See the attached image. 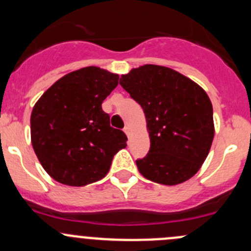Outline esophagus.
Segmentation results:
<instances>
[{
    "mask_svg": "<svg viewBox=\"0 0 251 251\" xmlns=\"http://www.w3.org/2000/svg\"><path fill=\"white\" fill-rule=\"evenodd\" d=\"M124 132H125L127 136H130V133H131L130 126H125V128H124Z\"/></svg>",
    "mask_w": 251,
    "mask_h": 251,
    "instance_id": "1",
    "label": "esophagus"
}]
</instances>
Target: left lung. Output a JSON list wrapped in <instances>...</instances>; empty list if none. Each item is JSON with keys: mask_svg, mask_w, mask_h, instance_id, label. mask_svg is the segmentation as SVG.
Wrapping results in <instances>:
<instances>
[{"mask_svg": "<svg viewBox=\"0 0 251 251\" xmlns=\"http://www.w3.org/2000/svg\"><path fill=\"white\" fill-rule=\"evenodd\" d=\"M120 85L146 115L151 148L136 160L142 176L165 186L193 177L214 140L212 104L206 92L176 70L154 64L121 75Z\"/></svg>", "mask_w": 251, "mask_h": 251, "instance_id": "left-lung-1", "label": "left lung"}]
</instances>
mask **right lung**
<instances>
[{"label":"right lung","mask_w":251,"mask_h":251,"mask_svg":"<svg viewBox=\"0 0 251 251\" xmlns=\"http://www.w3.org/2000/svg\"><path fill=\"white\" fill-rule=\"evenodd\" d=\"M118 83V74L86 67L55 81L35 103L32 148L53 179L74 187L100 181L114 155L127 146L125 133L111 127L102 109Z\"/></svg>","instance_id":"add662e5"}]
</instances>
